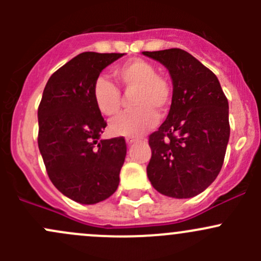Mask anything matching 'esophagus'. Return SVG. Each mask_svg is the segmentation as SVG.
Masks as SVG:
<instances>
[{
    "instance_id": "34e87169",
    "label": "esophagus",
    "mask_w": 261,
    "mask_h": 261,
    "mask_svg": "<svg viewBox=\"0 0 261 261\" xmlns=\"http://www.w3.org/2000/svg\"><path fill=\"white\" fill-rule=\"evenodd\" d=\"M138 143V139H134V138H126V144L127 145H133V144Z\"/></svg>"
}]
</instances>
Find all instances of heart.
I'll use <instances>...</instances> for the list:
<instances>
[{
  "mask_svg": "<svg viewBox=\"0 0 261 261\" xmlns=\"http://www.w3.org/2000/svg\"><path fill=\"white\" fill-rule=\"evenodd\" d=\"M114 77L125 92H133V111L125 112L110 122V133L116 136L139 138L152 128L160 117L169 112L173 102V87L152 63L131 59L114 69ZM92 97L97 110L105 116L118 114L122 96L117 87L107 78L98 77L92 87Z\"/></svg>",
  "mask_w": 261,
  "mask_h": 261,
  "instance_id": "b5f03b06",
  "label": "heart"
}]
</instances>
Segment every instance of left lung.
<instances>
[{
  "mask_svg": "<svg viewBox=\"0 0 261 261\" xmlns=\"http://www.w3.org/2000/svg\"><path fill=\"white\" fill-rule=\"evenodd\" d=\"M143 54L165 65L173 81L169 115L149 136L147 177L164 196L191 198L222 168L230 138L227 98L215 73L186 50Z\"/></svg>",
  "mask_w": 261,
  "mask_h": 261,
  "instance_id": "left-lung-1",
  "label": "left lung"
}]
</instances>
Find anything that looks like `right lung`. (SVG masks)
Returning a JSON list of instances; mask_svg holds the SVG:
<instances>
[{
	"label": "right lung",
	"mask_w": 261,
	"mask_h": 261,
	"mask_svg": "<svg viewBox=\"0 0 261 261\" xmlns=\"http://www.w3.org/2000/svg\"><path fill=\"white\" fill-rule=\"evenodd\" d=\"M121 53L86 51L51 74L38 109V144L51 183L68 198L94 204L115 193L126 156L120 138L99 140L107 122L92 87Z\"/></svg>",
	"instance_id": "1"
}]
</instances>
